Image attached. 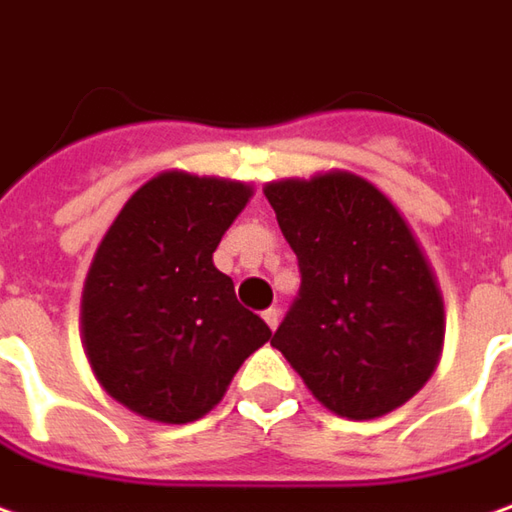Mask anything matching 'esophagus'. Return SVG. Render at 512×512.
I'll list each match as a JSON object with an SVG mask.
<instances>
[{"label": "esophagus", "instance_id": "esophagus-1", "mask_svg": "<svg viewBox=\"0 0 512 512\" xmlns=\"http://www.w3.org/2000/svg\"><path fill=\"white\" fill-rule=\"evenodd\" d=\"M262 318H264V324H267V327L276 329V327H279V321H281V312L276 310V307H270V310L262 312Z\"/></svg>", "mask_w": 512, "mask_h": 512}]
</instances>
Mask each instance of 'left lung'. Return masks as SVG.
<instances>
[{
    "label": "left lung",
    "instance_id": "8db88e82",
    "mask_svg": "<svg viewBox=\"0 0 512 512\" xmlns=\"http://www.w3.org/2000/svg\"><path fill=\"white\" fill-rule=\"evenodd\" d=\"M264 197L301 267L270 344L338 417L375 420L408 403L440 363L445 301L406 216L341 168L267 183Z\"/></svg>",
    "mask_w": 512,
    "mask_h": 512
}]
</instances>
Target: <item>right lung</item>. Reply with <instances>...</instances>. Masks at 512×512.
Masks as SVG:
<instances>
[{"mask_svg":"<svg viewBox=\"0 0 512 512\" xmlns=\"http://www.w3.org/2000/svg\"><path fill=\"white\" fill-rule=\"evenodd\" d=\"M250 197V183L163 171L126 200L92 256L81 344L101 389L143 420L205 417L273 335L214 264Z\"/></svg>","mask_w":512,"mask_h":512,"instance_id":"1","label":"right lung"}]
</instances>
